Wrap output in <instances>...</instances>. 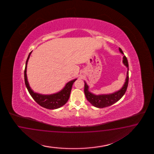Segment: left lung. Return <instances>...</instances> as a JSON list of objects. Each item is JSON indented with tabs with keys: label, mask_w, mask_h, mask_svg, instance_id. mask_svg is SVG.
Returning a JSON list of instances; mask_svg holds the SVG:
<instances>
[{
	"label": "left lung",
	"mask_w": 154,
	"mask_h": 154,
	"mask_svg": "<svg viewBox=\"0 0 154 154\" xmlns=\"http://www.w3.org/2000/svg\"><path fill=\"white\" fill-rule=\"evenodd\" d=\"M119 51L121 54H124L123 52L120 48H119ZM123 64L128 68V71L126 74V78L125 82L123 86L120 90L116 91L115 93L109 94H102V95H95L91 93L89 91V86L85 82V88L84 93L85 94L87 100L93 106L95 107L102 108L110 106L113 104L117 102L121 99L126 92V89L128 85L129 82V65L127 58L125 56L123 57L122 60Z\"/></svg>",
	"instance_id": "8db88e82"
}]
</instances>
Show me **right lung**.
Segmentation results:
<instances>
[{
    "label": "right lung",
    "mask_w": 154,
    "mask_h": 154,
    "mask_svg": "<svg viewBox=\"0 0 154 154\" xmlns=\"http://www.w3.org/2000/svg\"><path fill=\"white\" fill-rule=\"evenodd\" d=\"M32 52H30L26 61L25 68L24 70V79L26 87L28 89V91L34 100L39 105L43 107L47 108L49 109H55L64 106L66 103L68 102L70 92L72 88V85L77 79L72 80L68 82L65 85L64 88L58 93L50 95H43L41 94L34 93L33 90L30 88L28 82L27 75H26V69L28 61Z\"/></svg>",
    "instance_id": "add662e5"
}]
</instances>
